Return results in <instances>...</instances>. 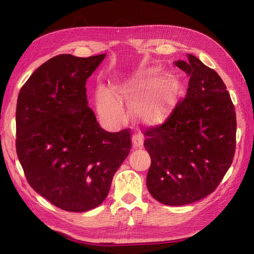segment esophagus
<instances>
[{"mask_svg":"<svg viewBox=\"0 0 254 254\" xmlns=\"http://www.w3.org/2000/svg\"><path fill=\"white\" fill-rule=\"evenodd\" d=\"M143 143H144V139L142 134L137 133L132 136V145L134 148H141L143 146Z\"/></svg>","mask_w":254,"mask_h":254,"instance_id":"1","label":"esophagus"}]
</instances>
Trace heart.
Here are the masks:
<instances>
[{
  "label": "heart",
  "mask_w": 254,
  "mask_h": 254,
  "mask_svg": "<svg viewBox=\"0 0 254 254\" xmlns=\"http://www.w3.org/2000/svg\"><path fill=\"white\" fill-rule=\"evenodd\" d=\"M158 72V68H149L137 73L134 79L118 88L117 92L120 97L133 103L136 117L148 126L160 124L168 117L178 94V80L172 75L156 79ZM97 103L104 117L121 120L124 115L118 99L103 86L97 89Z\"/></svg>",
  "instance_id": "b5f03b06"
}]
</instances>
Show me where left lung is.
I'll use <instances>...</instances> for the list:
<instances>
[{
    "instance_id": "left-lung-1",
    "label": "left lung",
    "mask_w": 254,
    "mask_h": 254,
    "mask_svg": "<svg viewBox=\"0 0 254 254\" xmlns=\"http://www.w3.org/2000/svg\"><path fill=\"white\" fill-rule=\"evenodd\" d=\"M175 65L190 77L187 95L163 124L145 129L151 164L146 184L163 204L200 200L218 187L236 146L234 105L220 76L188 54Z\"/></svg>"
}]
</instances>
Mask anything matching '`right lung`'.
Wrapping results in <instances>:
<instances>
[{
  "label": "right lung",
  "mask_w": 254,
  "mask_h": 254,
  "mask_svg": "<svg viewBox=\"0 0 254 254\" xmlns=\"http://www.w3.org/2000/svg\"><path fill=\"white\" fill-rule=\"evenodd\" d=\"M105 57H53L30 75L18 96L16 148L26 180L68 212L101 204L131 149L130 129L106 131L88 107L87 79Z\"/></svg>",
  "instance_id": "add662e5"
}]
</instances>
